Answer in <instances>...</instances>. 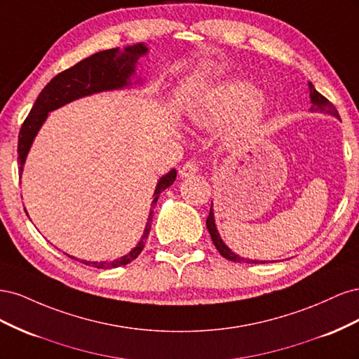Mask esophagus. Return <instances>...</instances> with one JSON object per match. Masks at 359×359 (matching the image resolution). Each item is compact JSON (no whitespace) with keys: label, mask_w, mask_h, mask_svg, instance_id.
Wrapping results in <instances>:
<instances>
[{"label":"esophagus","mask_w":359,"mask_h":359,"mask_svg":"<svg viewBox=\"0 0 359 359\" xmlns=\"http://www.w3.org/2000/svg\"><path fill=\"white\" fill-rule=\"evenodd\" d=\"M198 170H199V165H198V161H194V160H189V161L184 163V166L180 169V175H181L182 178H187V177H191V175H194V173H196Z\"/></svg>","instance_id":"1"}]
</instances>
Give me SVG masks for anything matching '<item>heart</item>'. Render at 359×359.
<instances>
[{"label": "heart", "instance_id": "obj_1", "mask_svg": "<svg viewBox=\"0 0 359 359\" xmlns=\"http://www.w3.org/2000/svg\"><path fill=\"white\" fill-rule=\"evenodd\" d=\"M268 99L257 94V88L247 81H233L215 86L198 109H194L191 121L198 126L212 127L238 114V130L256 126L268 112Z\"/></svg>", "mask_w": 359, "mask_h": 359}]
</instances>
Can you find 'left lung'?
<instances>
[{"mask_svg":"<svg viewBox=\"0 0 359 359\" xmlns=\"http://www.w3.org/2000/svg\"><path fill=\"white\" fill-rule=\"evenodd\" d=\"M309 86H310V99H311V103H313V106H311V111H313V112H314V111H319V112L330 114V115H332V116H335V118H339V119H340L339 111L335 109V106H334V104L327 99V97H323L320 93H318L316 90H314V86H313V83H311V82L309 83ZM206 227H208V232H210V235H211V240H212V243H214L215 248L219 250V253H220L224 259H227V260H232V262L265 264V262H259V260H252V259H244V257H240L238 255H235V253L232 252V250L223 243V240H222L220 235H219V231H217V227H215L212 206H211V210H210L208 219H206Z\"/></svg>","mask_w":359,"mask_h":359,"instance_id":"obj_1","label":"left lung"}]
</instances>
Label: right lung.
Returning <instances> with one entry per match:
<instances>
[{
	"instance_id": "right-lung-1",
	"label": "right lung",
	"mask_w": 359,
	"mask_h": 359,
	"mask_svg": "<svg viewBox=\"0 0 359 359\" xmlns=\"http://www.w3.org/2000/svg\"><path fill=\"white\" fill-rule=\"evenodd\" d=\"M147 52L148 48L144 46L142 43H137L135 46H127L124 50H119L118 48L107 49L97 52L94 55L74 64L73 67L58 73L55 78L41 90L34 106H32V109L29 111L22 127H20L18 140V161L20 165V175H22L24 163L32 145V140H34L37 132L40 130L41 124L45 123L49 112L55 111L58 107L67 104L76 99H81V97L91 95L94 93L119 90L123 88V86L130 85L128 79L132 78L135 73L137 58L145 55ZM175 178L177 170L172 169L157 182L154 199L151 202V210L144 235L132 252L123 257L112 260V262H86V260H82V262L85 265L106 269L127 265L132 262V260H135L145 247V241L151 229V222H153V208L157 203L160 193L169 186H172Z\"/></svg>"
}]
</instances>
